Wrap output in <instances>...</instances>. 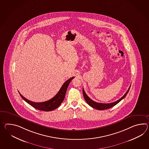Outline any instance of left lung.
<instances>
[{
  "label": "left lung",
  "mask_w": 149,
  "mask_h": 149,
  "mask_svg": "<svg viewBox=\"0 0 149 149\" xmlns=\"http://www.w3.org/2000/svg\"><path fill=\"white\" fill-rule=\"evenodd\" d=\"M130 86L128 90L126 92V93L123 96L121 97V98L119 99L118 100L116 101L113 102V103H97L96 102L93 101L91 99L89 98L87 96V95L86 94V93H85L84 90L83 88L82 89V91H83V95H84V97L85 100L87 102L88 104L92 108H95V109H97L99 110H105V109H109L111 107H113V106L116 105L117 103H118L121 100H122L124 98H125V97L126 96V95H127L128 92L129 91L130 88Z\"/></svg>",
  "instance_id": "left-lung-1"
}]
</instances>
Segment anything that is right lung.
Returning a JSON list of instances; mask_svg holds the SVG:
<instances>
[{"instance_id": "add662e5", "label": "right lung", "mask_w": 149, "mask_h": 149, "mask_svg": "<svg viewBox=\"0 0 149 149\" xmlns=\"http://www.w3.org/2000/svg\"><path fill=\"white\" fill-rule=\"evenodd\" d=\"M74 78V77H72L68 80H67L62 85L57 94L54 97L51 98V100L43 102H34L31 101L26 99L25 97H24L18 91L19 93L22 98L24 101H25L27 103H29V105L33 107V108L41 111H50L56 109L61 104L62 102L65 97V93L67 90V88L69 86V83Z\"/></svg>"}]
</instances>
